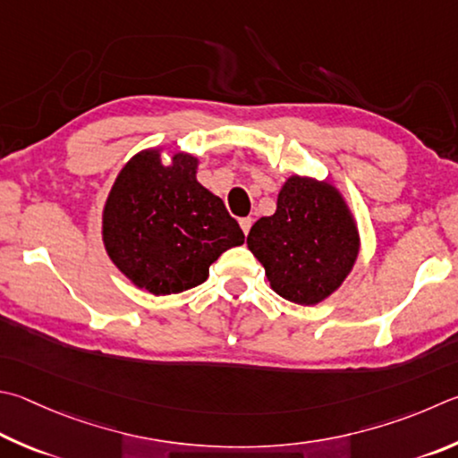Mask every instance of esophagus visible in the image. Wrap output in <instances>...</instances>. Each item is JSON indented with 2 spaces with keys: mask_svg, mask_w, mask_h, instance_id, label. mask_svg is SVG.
Returning <instances> with one entry per match:
<instances>
[{
  "mask_svg": "<svg viewBox=\"0 0 458 458\" xmlns=\"http://www.w3.org/2000/svg\"><path fill=\"white\" fill-rule=\"evenodd\" d=\"M252 222H254V220L250 218V216H248V218H240V228H242L244 234H248V232H250Z\"/></svg>",
  "mask_w": 458,
  "mask_h": 458,
  "instance_id": "esophagus-1",
  "label": "esophagus"
}]
</instances>
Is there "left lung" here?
Listing matches in <instances>:
<instances>
[{"label":"left lung","instance_id":"1","mask_svg":"<svg viewBox=\"0 0 458 458\" xmlns=\"http://www.w3.org/2000/svg\"><path fill=\"white\" fill-rule=\"evenodd\" d=\"M246 244L274 293L310 306L335 293L352 270L359 232L328 182L293 176L280 190L276 212L254 224Z\"/></svg>","mask_w":458,"mask_h":458}]
</instances>
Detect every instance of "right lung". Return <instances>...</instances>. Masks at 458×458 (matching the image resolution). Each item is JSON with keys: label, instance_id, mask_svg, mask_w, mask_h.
Instances as JSON below:
<instances>
[{"label": "right lung", "instance_id": "add662e5", "mask_svg": "<svg viewBox=\"0 0 458 458\" xmlns=\"http://www.w3.org/2000/svg\"><path fill=\"white\" fill-rule=\"evenodd\" d=\"M198 160L176 154L164 165L156 149L131 157L104 208V244L136 286L178 294L208 278L210 264L244 232L218 196L196 180Z\"/></svg>", "mask_w": 458, "mask_h": 458}]
</instances>
